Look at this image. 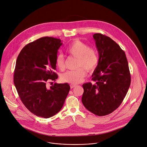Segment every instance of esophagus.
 Masks as SVG:
<instances>
[{"label": "esophagus", "mask_w": 147, "mask_h": 147, "mask_svg": "<svg viewBox=\"0 0 147 147\" xmlns=\"http://www.w3.org/2000/svg\"><path fill=\"white\" fill-rule=\"evenodd\" d=\"M76 86V85H75V84H71V85H70V87H71V89H72V88H75Z\"/></svg>", "instance_id": "obj_1"}]
</instances>
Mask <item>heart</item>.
I'll return each mask as SVG.
<instances>
[{
    "label": "heart",
    "mask_w": 147,
    "mask_h": 147,
    "mask_svg": "<svg viewBox=\"0 0 147 147\" xmlns=\"http://www.w3.org/2000/svg\"><path fill=\"white\" fill-rule=\"evenodd\" d=\"M67 52L71 56L78 59L76 67L79 68L75 71H68L62 75V80L72 84L82 82L86 76V69L93 72L98 66L99 58L98 51L94 48H90L84 42L76 39L68 47ZM57 67L61 71L65 68V61L62 54L57 55L55 59Z\"/></svg>",
    "instance_id": "1"
}]
</instances>
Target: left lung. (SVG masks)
I'll return each mask as SVG.
<instances>
[{
	"label": "left lung",
	"instance_id": "1",
	"mask_svg": "<svg viewBox=\"0 0 147 147\" xmlns=\"http://www.w3.org/2000/svg\"><path fill=\"white\" fill-rule=\"evenodd\" d=\"M99 62L91 82L82 85V103L94 115H109L120 106L131 83L125 53L111 38L102 34H94Z\"/></svg>",
	"mask_w": 147,
	"mask_h": 147
}]
</instances>
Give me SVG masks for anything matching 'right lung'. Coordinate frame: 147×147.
Returning a JSON list of instances; mask_svg holds the SVG:
<instances>
[{
  "instance_id": "obj_1",
  "label": "right lung",
  "mask_w": 147,
  "mask_h": 147,
  "mask_svg": "<svg viewBox=\"0 0 147 147\" xmlns=\"http://www.w3.org/2000/svg\"><path fill=\"white\" fill-rule=\"evenodd\" d=\"M62 44L59 39L41 38L25 46L16 61L13 80L18 94L25 106L39 117L49 118L59 112L70 89L67 83L47 86L58 78L55 59Z\"/></svg>"
}]
</instances>
